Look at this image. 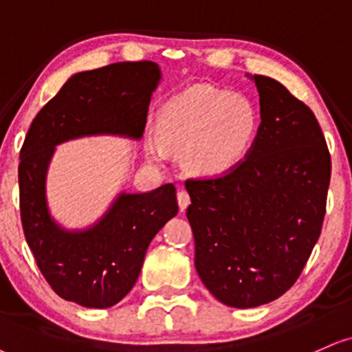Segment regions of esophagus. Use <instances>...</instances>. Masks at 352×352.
<instances>
[{
  "instance_id": "esophagus-1",
  "label": "esophagus",
  "mask_w": 352,
  "mask_h": 352,
  "mask_svg": "<svg viewBox=\"0 0 352 352\" xmlns=\"http://www.w3.org/2000/svg\"><path fill=\"white\" fill-rule=\"evenodd\" d=\"M177 204H179V210L184 212L188 209V206L190 204V197L189 192L186 189H179L177 190Z\"/></svg>"
}]
</instances>
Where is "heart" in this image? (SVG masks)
Listing matches in <instances>:
<instances>
[{
	"label": "heart",
	"mask_w": 352,
	"mask_h": 352,
	"mask_svg": "<svg viewBox=\"0 0 352 352\" xmlns=\"http://www.w3.org/2000/svg\"><path fill=\"white\" fill-rule=\"evenodd\" d=\"M258 117L250 99L230 91L194 88L171 99L158 122L160 140L148 143L153 160L166 148L184 150V163L196 175L227 171L246 153Z\"/></svg>",
	"instance_id": "b5f03b06"
}]
</instances>
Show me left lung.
Here are the masks:
<instances>
[{
  "label": "left lung",
  "mask_w": 352,
  "mask_h": 352,
  "mask_svg": "<svg viewBox=\"0 0 352 352\" xmlns=\"http://www.w3.org/2000/svg\"><path fill=\"white\" fill-rule=\"evenodd\" d=\"M261 124L245 160L186 181L196 269L217 300L264 305L296 284L322 233L331 158L314 112L269 76H251Z\"/></svg>",
  "instance_id": "8db88e82"
}]
</instances>
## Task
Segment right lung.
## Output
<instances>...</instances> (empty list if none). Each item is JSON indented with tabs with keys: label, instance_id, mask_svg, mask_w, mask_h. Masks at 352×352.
<instances>
[{
	"label": "right lung",
	"instance_id": "right-lung-1",
	"mask_svg": "<svg viewBox=\"0 0 352 352\" xmlns=\"http://www.w3.org/2000/svg\"><path fill=\"white\" fill-rule=\"evenodd\" d=\"M158 65L112 63L73 75L30 124L19 158V206L25 241L56 296L107 309L130 292L150 241L177 214L173 184L119 194L96 225L68 232L52 219L45 175L55 145L86 135L142 138Z\"/></svg>",
	"mask_w": 352,
	"mask_h": 352
}]
</instances>
